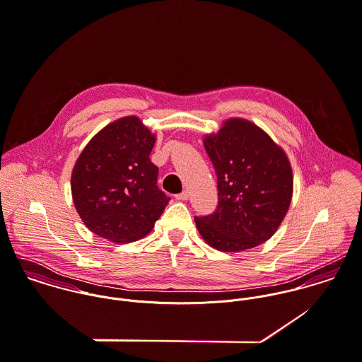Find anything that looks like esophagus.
<instances>
[{
	"mask_svg": "<svg viewBox=\"0 0 362 362\" xmlns=\"http://www.w3.org/2000/svg\"><path fill=\"white\" fill-rule=\"evenodd\" d=\"M189 197H190V194H189V192H187V190H185V192H182L180 194H177V196H176V199L180 201L189 200Z\"/></svg>",
	"mask_w": 362,
	"mask_h": 362,
	"instance_id": "esophagus-1",
	"label": "esophagus"
}]
</instances>
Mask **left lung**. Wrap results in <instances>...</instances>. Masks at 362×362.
<instances>
[{"mask_svg":"<svg viewBox=\"0 0 362 362\" xmlns=\"http://www.w3.org/2000/svg\"><path fill=\"white\" fill-rule=\"evenodd\" d=\"M218 177V206L194 218L204 241L223 252H240L269 240L293 197V169L286 151L254 122L223 121L202 137Z\"/></svg>","mask_w":362,"mask_h":362,"instance_id":"obj_1","label":"left lung"}]
</instances>
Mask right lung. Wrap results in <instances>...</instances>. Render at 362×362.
Returning <instances> with one entry per match:
<instances>
[{
	"instance_id": "right-lung-1",
	"label": "right lung",
	"mask_w": 362,
	"mask_h": 362,
	"mask_svg": "<svg viewBox=\"0 0 362 362\" xmlns=\"http://www.w3.org/2000/svg\"><path fill=\"white\" fill-rule=\"evenodd\" d=\"M157 136L136 115L108 123L74 165L71 192L84 226L114 243L147 236L169 199L150 160Z\"/></svg>"
}]
</instances>
